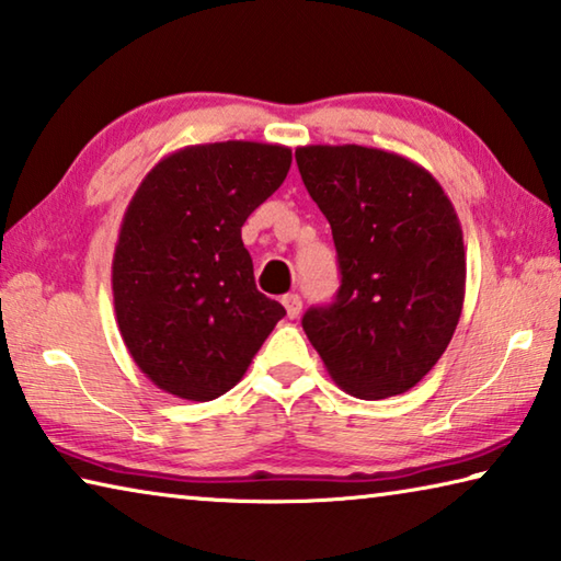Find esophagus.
I'll use <instances>...</instances> for the list:
<instances>
[{
  "label": "esophagus",
  "mask_w": 561,
  "mask_h": 561,
  "mask_svg": "<svg viewBox=\"0 0 561 561\" xmlns=\"http://www.w3.org/2000/svg\"><path fill=\"white\" fill-rule=\"evenodd\" d=\"M284 309H287V317L289 319H297L301 314V297L299 294H287V297L282 299Z\"/></svg>",
  "instance_id": "obj_1"
}]
</instances>
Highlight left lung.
<instances>
[{"instance_id":"obj_1","label":"left lung","mask_w":561,"mask_h":561,"mask_svg":"<svg viewBox=\"0 0 561 561\" xmlns=\"http://www.w3.org/2000/svg\"><path fill=\"white\" fill-rule=\"evenodd\" d=\"M297 165L334 234L341 287L301 319L346 393L411 391L438 364L460 321L465 247L438 180L413 160L366 146H304Z\"/></svg>"}]
</instances>
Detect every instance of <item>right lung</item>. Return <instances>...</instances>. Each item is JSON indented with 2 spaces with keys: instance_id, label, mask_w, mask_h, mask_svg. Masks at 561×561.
Segmentation results:
<instances>
[{
  "instance_id": "1",
  "label": "right lung",
  "mask_w": 561,
  "mask_h": 561,
  "mask_svg": "<svg viewBox=\"0 0 561 561\" xmlns=\"http://www.w3.org/2000/svg\"><path fill=\"white\" fill-rule=\"evenodd\" d=\"M289 165L287 146H187L130 197L113 252V307L128 354L160 391L185 401L227 393L287 314L254 287L242 225Z\"/></svg>"
}]
</instances>
